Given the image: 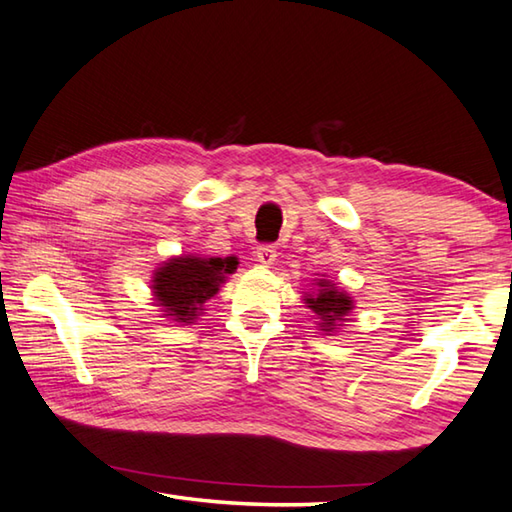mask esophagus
<instances>
[{"label":"esophagus","mask_w":512,"mask_h":512,"mask_svg":"<svg viewBox=\"0 0 512 512\" xmlns=\"http://www.w3.org/2000/svg\"><path fill=\"white\" fill-rule=\"evenodd\" d=\"M255 257H257V262H259V264L271 266V264L275 262V259H277V248H275V246H271V244L259 246V248H257V253H255Z\"/></svg>","instance_id":"34e87169"}]
</instances>
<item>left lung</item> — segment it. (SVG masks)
I'll use <instances>...</instances> for the list:
<instances>
[{
  "label": "left lung",
  "instance_id": "8db88e82",
  "mask_svg": "<svg viewBox=\"0 0 512 512\" xmlns=\"http://www.w3.org/2000/svg\"><path fill=\"white\" fill-rule=\"evenodd\" d=\"M304 304L315 313V320L320 322V331H336L347 322V315L353 309V300L329 280L315 282V291L304 295Z\"/></svg>",
  "mask_w": 512,
  "mask_h": 512
}]
</instances>
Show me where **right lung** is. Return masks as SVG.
Segmentation results:
<instances>
[{
  "label": "right lung",
  "mask_w": 512,
  "mask_h": 512,
  "mask_svg": "<svg viewBox=\"0 0 512 512\" xmlns=\"http://www.w3.org/2000/svg\"><path fill=\"white\" fill-rule=\"evenodd\" d=\"M235 257H194L181 255L163 262L154 271L152 293L156 306L174 322L190 324L201 315L203 304L219 293L226 275L237 271Z\"/></svg>",
  "instance_id": "right-lung-1"
}]
</instances>
